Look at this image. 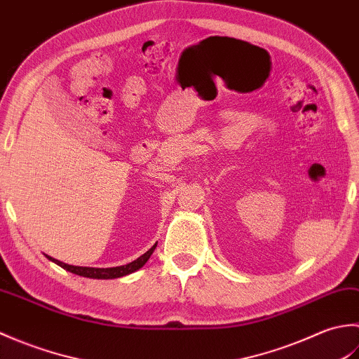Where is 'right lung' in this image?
<instances>
[{"label": "right lung", "instance_id": "right-lung-1", "mask_svg": "<svg viewBox=\"0 0 359 359\" xmlns=\"http://www.w3.org/2000/svg\"><path fill=\"white\" fill-rule=\"evenodd\" d=\"M157 243H154L147 253L142 255L140 257H137L135 261L129 262L126 265H120V266H112V269H94V266H77V265H69V264H65L62 261H58V259H53L50 256H46L49 259V261L55 262L57 265L62 266V269L71 271L74 274H79V276L83 278H93V279H116V278H121V276H126V274H131L134 271H137L139 269L148 262V259L151 257L152 251L156 250Z\"/></svg>", "mask_w": 359, "mask_h": 359}]
</instances>
